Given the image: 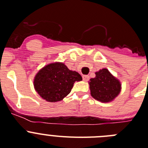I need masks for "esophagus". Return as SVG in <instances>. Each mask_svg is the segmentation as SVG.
Returning a JSON list of instances; mask_svg holds the SVG:
<instances>
[{"instance_id":"esophagus-1","label":"esophagus","mask_w":148,"mask_h":148,"mask_svg":"<svg viewBox=\"0 0 148 148\" xmlns=\"http://www.w3.org/2000/svg\"><path fill=\"white\" fill-rule=\"evenodd\" d=\"M83 79L84 80V81H88V79H89V77H88V75H83Z\"/></svg>"}]
</instances>
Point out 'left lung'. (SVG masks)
I'll return each mask as SVG.
<instances>
[{
	"label": "left lung",
	"mask_w": 148,
	"mask_h": 148,
	"mask_svg": "<svg viewBox=\"0 0 148 148\" xmlns=\"http://www.w3.org/2000/svg\"><path fill=\"white\" fill-rule=\"evenodd\" d=\"M95 75L88 82L91 95L102 103L112 101L121 92L120 81L106 69L95 72Z\"/></svg>",
	"instance_id": "1"
}]
</instances>
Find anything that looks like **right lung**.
<instances>
[{
  "label": "right lung",
  "instance_id": "add662e5",
  "mask_svg": "<svg viewBox=\"0 0 148 148\" xmlns=\"http://www.w3.org/2000/svg\"><path fill=\"white\" fill-rule=\"evenodd\" d=\"M81 75L71 71L62 62H53L42 68L35 76L33 85L37 93L48 102L62 101L71 92Z\"/></svg>",
  "mask_w": 148,
  "mask_h": 148
}]
</instances>
